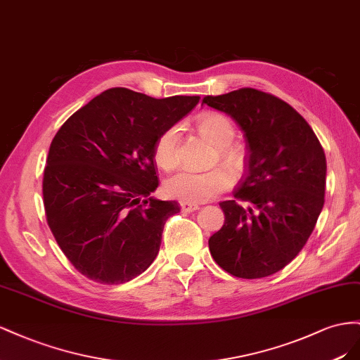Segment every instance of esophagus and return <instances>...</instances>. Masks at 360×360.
I'll list each match as a JSON object with an SVG mask.
<instances>
[{"label":"esophagus","instance_id":"34e87169","mask_svg":"<svg viewBox=\"0 0 360 360\" xmlns=\"http://www.w3.org/2000/svg\"><path fill=\"white\" fill-rule=\"evenodd\" d=\"M181 210H182L184 212H193V211L199 210V205H196V203H188V202H182V203H181Z\"/></svg>","mask_w":360,"mask_h":360}]
</instances>
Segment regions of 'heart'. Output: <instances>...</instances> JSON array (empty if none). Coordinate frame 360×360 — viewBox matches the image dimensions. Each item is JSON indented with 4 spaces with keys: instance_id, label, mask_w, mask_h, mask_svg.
Instances as JSON below:
<instances>
[{
    "instance_id": "b5f03b06",
    "label": "heart",
    "mask_w": 360,
    "mask_h": 360,
    "mask_svg": "<svg viewBox=\"0 0 360 360\" xmlns=\"http://www.w3.org/2000/svg\"><path fill=\"white\" fill-rule=\"evenodd\" d=\"M198 128L215 146H219L220 161L233 173H241L248 164V152L232 143L235 127L229 117L208 111L198 119ZM153 160L164 170H172L179 164V127L164 129L153 145ZM233 178L228 169L215 167L208 172L181 170L170 176L164 190L170 198L188 203H202L220 196L232 187Z\"/></svg>"
}]
</instances>
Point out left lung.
I'll return each mask as SVG.
<instances>
[{"label": "left lung", "mask_w": 360, "mask_h": 360, "mask_svg": "<svg viewBox=\"0 0 360 360\" xmlns=\"http://www.w3.org/2000/svg\"><path fill=\"white\" fill-rule=\"evenodd\" d=\"M202 104L237 122L249 149L248 176L235 200L220 203L224 224L210 238V252L235 277L271 276L304 248L323 210L321 143L290 104L261 90L243 87Z\"/></svg>", "instance_id": "obj_1"}]
</instances>
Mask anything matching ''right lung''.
<instances>
[{
	"label": "right lung",
	"mask_w": 360,
	"mask_h": 360,
	"mask_svg": "<svg viewBox=\"0 0 360 360\" xmlns=\"http://www.w3.org/2000/svg\"><path fill=\"white\" fill-rule=\"evenodd\" d=\"M199 99L112 87L57 131L44 170L46 221L87 279L125 283L155 259L164 224L179 205L148 198L158 187L153 145Z\"/></svg>",
	"instance_id": "obj_1"
}]
</instances>
